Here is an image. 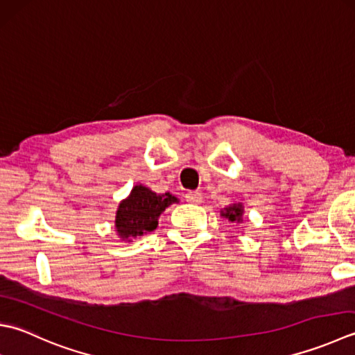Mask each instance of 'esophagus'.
<instances>
[{"label":"esophagus","mask_w":355,"mask_h":355,"mask_svg":"<svg viewBox=\"0 0 355 355\" xmlns=\"http://www.w3.org/2000/svg\"><path fill=\"white\" fill-rule=\"evenodd\" d=\"M184 197L187 203H192V205H200L201 201H203V196H201L200 192H187Z\"/></svg>","instance_id":"34e87169"}]
</instances>
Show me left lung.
<instances>
[{
	"instance_id": "1",
	"label": "left lung",
	"mask_w": 355,
	"mask_h": 355,
	"mask_svg": "<svg viewBox=\"0 0 355 355\" xmlns=\"http://www.w3.org/2000/svg\"><path fill=\"white\" fill-rule=\"evenodd\" d=\"M243 214H245V206L241 203H231L220 212L221 217L227 218L234 225L243 223Z\"/></svg>"
}]
</instances>
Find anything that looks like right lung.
<instances>
[{"instance_id":"add662e5","label":"right lung","mask_w":355,"mask_h":355,"mask_svg":"<svg viewBox=\"0 0 355 355\" xmlns=\"http://www.w3.org/2000/svg\"><path fill=\"white\" fill-rule=\"evenodd\" d=\"M173 203H178V198L169 192L157 193L148 186H134L129 196L120 201L115 214L118 239L130 243L132 239L155 231L159 215Z\"/></svg>"}]
</instances>
